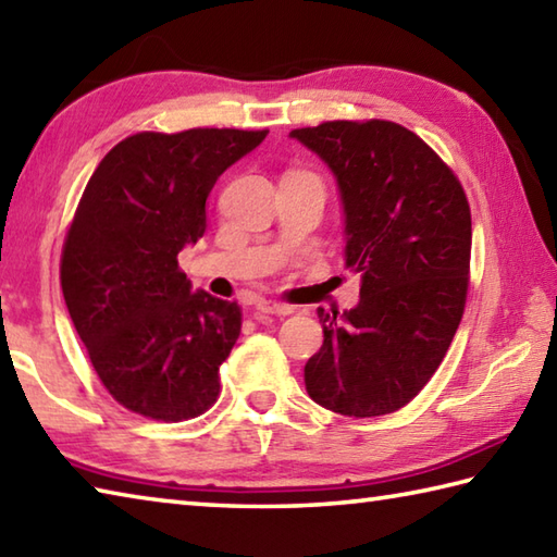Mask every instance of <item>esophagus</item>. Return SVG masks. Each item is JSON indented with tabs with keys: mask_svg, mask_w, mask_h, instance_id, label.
<instances>
[{
	"mask_svg": "<svg viewBox=\"0 0 557 557\" xmlns=\"http://www.w3.org/2000/svg\"><path fill=\"white\" fill-rule=\"evenodd\" d=\"M257 310L264 314H276V318H286V314L293 312V306H286V302H276V300H259Z\"/></svg>",
	"mask_w": 557,
	"mask_h": 557,
	"instance_id": "34e87169",
	"label": "esophagus"
}]
</instances>
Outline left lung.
Instances as JSON below:
<instances>
[{
  "label": "left lung",
  "instance_id": "8db88e82",
  "mask_svg": "<svg viewBox=\"0 0 557 557\" xmlns=\"http://www.w3.org/2000/svg\"><path fill=\"white\" fill-rule=\"evenodd\" d=\"M330 166L344 213V264L361 274L356 308L318 310L324 342L306 363L314 403L346 417L405 407L444 361L463 318L470 208L429 145L391 121L290 131Z\"/></svg>",
  "mask_w": 557,
  "mask_h": 557
}]
</instances>
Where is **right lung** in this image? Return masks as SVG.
<instances>
[{"instance_id": "add662e5", "label": "right lung", "mask_w": 557, "mask_h": 557, "mask_svg": "<svg viewBox=\"0 0 557 557\" xmlns=\"http://www.w3.org/2000/svg\"><path fill=\"white\" fill-rule=\"evenodd\" d=\"M267 133L131 135L84 188L62 247V296L94 371L133 412L182 422L215 403L243 314L194 290L176 257L203 237L218 176Z\"/></svg>"}]
</instances>
